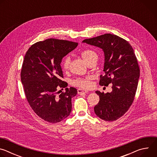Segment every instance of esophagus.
<instances>
[{"label":"esophagus","mask_w":157,"mask_h":157,"mask_svg":"<svg viewBox=\"0 0 157 157\" xmlns=\"http://www.w3.org/2000/svg\"><path fill=\"white\" fill-rule=\"evenodd\" d=\"M89 91L87 90H84V89H78V94H82V93H87Z\"/></svg>","instance_id":"1"}]
</instances>
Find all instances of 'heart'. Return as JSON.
<instances>
[{
  "instance_id": "obj_1",
  "label": "heart",
  "mask_w": 157,
  "mask_h": 157,
  "mask_svg": "<svg viewBox=\"0 0 157 157\" xmlns=\"http://www.w3.org/2000/svg\"><path fill=\"white\" fill-rule=\"evenodd\" d=\"M81 56L86 62L94 58H98V55L96 53L91 50H89V49L83 50L81 52ZM70 61V58L69 56H66L63 58L61 63V65L64 70H66L68 68ZM91 77L90 76L86 77L85 78H78L73 81V84L77 86H79L82 88H88L91 85Z\"/></svg>"
}]
</instances>
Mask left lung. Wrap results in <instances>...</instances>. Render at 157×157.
<instances>
[{"label": "left lung", "instance_id": "obj_1", "mask_svg": "<svg viewBox=\"0 0 157 157\" xmlns=\"http://www.w3.org/2000/svg\"><path fill=\"white\" fill-rule=\"evenodd\" d=\"M82 43L102 50L105 75L101 76L99 84H113L110 93L96 91L100 100L94 108L95 114L106 121H116L128 110L137 91L140 69L135 53L127 41L110 33L86 39Z\"/></svg>", "mask_w": 157, "mask_h": 157}]
</instances>
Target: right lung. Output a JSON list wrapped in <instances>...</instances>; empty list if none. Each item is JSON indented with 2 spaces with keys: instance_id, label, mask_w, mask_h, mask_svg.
I'll return each mask as SVG.
<instances>
[{
  "instance_id": "obj_1",
  "label": "right lung",
  "mask_w": 157,
  "mask_h": 157,
  "mask_svg": "<svg viewBox=\"0 0 157 157\" xmlns=\"http://www.w3.org/2000/svg\"><path fill=\"white\" fill-rule=\"evenodd\" d=\"M78 43L55 38L38 41L27 52L21 70V81L27 100L40 118L50 123L59 122L71 112L75 87H66L61 67L62 59ZM59 88L65 91L57 92Z\"/></svg>"
}]
</instances>
